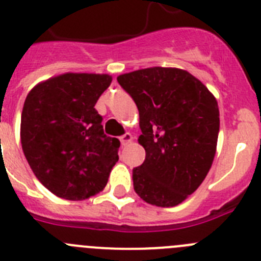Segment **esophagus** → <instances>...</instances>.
Listing matches in <instances>:
<instances>
[{"label": "esophagus", "instance_id": "obj_1", "mask_svg": "<svg viewBox=\"0 0 261 261\" xmlns=\"http://www.w3.org/2000/svg\"><path fill=\"white\" fill-rule=\"evenodd\" d=\"M132 140H133V136L130 135V133H125V135H123L121 137H120V142H121V145H124V146L128 145Z\"/></svg>", "mask_w": 261, "mask_h": 261}]
</instances>
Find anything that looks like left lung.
Masks as SVG:
<instances>
[{"label":"left lung","instance_id":"8db88e82","mask_svg":"<svg viewBox=\"0 0 261 261\" xmlns=\"http://www.w3.org/2000/svg\"><path fill=\"white\" fill-rule=\"evenodd\" d=\"M140 115L138 144L146 151L133 168V187L144 201L175 206L204 181L213 163L220 111L201 81L177 68L140 69L117 77Z\"/></svg>","mask_w":261,"mask_h":261}]
</instances>
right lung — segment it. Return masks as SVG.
<instances>
[{
	"instance_id": "right-lung-1",
	"label": "right lung",
	"mask_w": 261,
	"mask_h": 261,
	"mask_svg": "<svg viewBox=\"0 0 261 261\" xmlns=\"http://www.w3.org/2000/svg\"><path fill=\"white\" fill-rule=\"evenodd\" d=\"M112 82L108 74L64 73L32 87L20 117L30 167L57 197L86 200L106 187L119 161L120 141L103 132L95 110Z\"/></svg>"
}]
</instances>
